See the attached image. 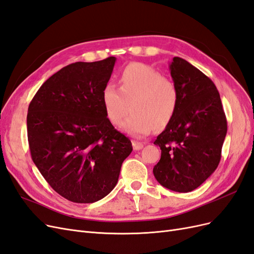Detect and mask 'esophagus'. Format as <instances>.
Returning <instances> with one entry per match:
<instances>
[{"instance_id":"esophagus-1","label":"esophagus","mask_w":254,"mask_h":254,"mask_svg":"<svg viewBox=\"0 0 254 254\" xmlns=\"http://www.w3.org/2000/svg\"><path fill=\"white\" fill-rule=\"evenodd\" d=\"M132 146H133V149L134 150H140L144 147V144L141 143V142H136V141H133L132 142Z\"/></svg>"}]
</instances>
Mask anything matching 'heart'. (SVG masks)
<instances>
[{"label": "heart", "instance_id": "heart-1", "mask_svg": "<svg viewBox=\"0 0 254 254\" xmlns=\"http://www.w3.org/2000/svg\"><path fill=\"white\" fill-rule=\"evenodd\" d=\"M102 99L107 118L114 125L126 118L130 105L132 115L122 128L135 137H143L172 121L178 106V91L172 80L152 67L132 64L122 72L120 88L106 84Z\"/></svg>", "mask_w": 254, "mask_h": 254}]
</instances>
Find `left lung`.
Masks as SVG:
<instances>
[{
  "instance_id": "obj_1",
  "label": "left lung",
  "mask_w": 254,
  "mask_h": 254,
  "mask_svg": "<svg viewBox=\"0 0 254 254\" xmlns=\"http://www.w3.org/2000/svg\"><path fill=\"white\" fill-rule=\"evenodd\" d=\"M170 71L178 106L153 142L161 149V159L152 172L162 187L188 193L217 168L227 120L218 91L207 76L180 57L173 58Z\"/></svg>"
}]
</instances>
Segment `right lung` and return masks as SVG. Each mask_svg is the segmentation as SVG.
I'll return each mask as SVG.
<instances>
[{
  "label": "right lung",
  "instance_id": "right-lung-1",
  "mask_svg": "<svg viewBox=\"0 0 254 254\" xmlns=\"http://www.w3.org/2000/svg\"><path fill=\"white\" fill-rule=\"evenodd\" d=\"M117 58L75 63L52 75L27 113L30 155L43 178L65 199L101 200L117 186L131 153L127 136L107 118L102 93Z\"/></svg>",
  "mask_w": 254,
  "mask_h": 254
}]
</instances>
